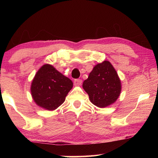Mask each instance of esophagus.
I'll list each match as a JSON object with an SVG mask.
<instances>
[{
    "instance_id": "obj_1",
    "label": "esophagus",
    "mask_w": 158,
    "mask_h": 158,
    "mask_svg": "<svg viewBox=\"0 0 158 158\" xmlns=\"http://www.w3.org/2000/svg\"><path fill=\"white\" fill-rule=\"evenodd\" d=\"M74 84L75 85H81L82 84V80L81 79H74Z\"/></svg>"
}]
</instances>
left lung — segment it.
<instances>
[{
  "mask_svg": "<svg viewBox=\"0 0 158 158\" xmlns=\"http://www.w3.org/2000/svg\"><path fill=\"white\" fill-rule=\"evenodd\" d=\"M82 86L90 101L100 108L114 104L121 94L122 87L116 69L108 60L95 65Z\"/></svg>",
  "mask_w": 158,
  "mask_h": 158,
  "instance_id": "obj_1",
  "label": "left lung"
}]
</instances>
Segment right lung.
Instances as JSON below:
<instances>
[{
    "label": "right lung",
    "instance_id": "add662e5",
    "mask_svg": "<svg viewBox=\"0 0 158 158\" xmlns=\"http://www.w3.org/2000/svg\"><path fill=\"white\" fill-rule=\"evenodd\" d=\"M73 83L54 67L45 64L38 69L31 83L32 98L37 106L53 111L65 100Z\"/></svg>",
    "mask_w": 158,
    "mask_h": 158
}]
</instances>
